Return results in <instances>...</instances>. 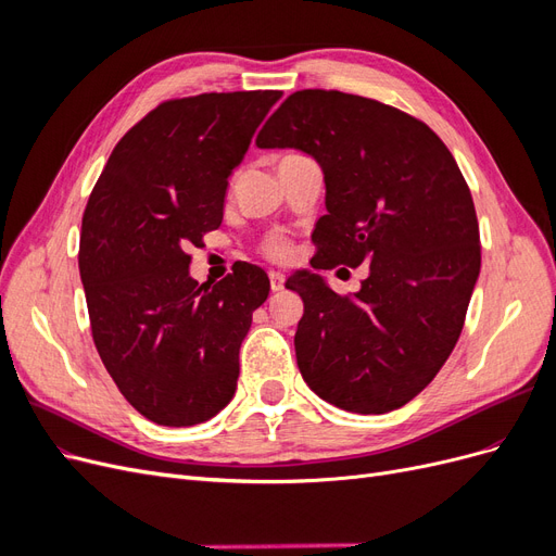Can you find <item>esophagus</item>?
<instances>
[{"mask_svg": "<svg viewBox=\"0 0 556 556\" xmlns=\"http://www.w3.org/2000/svg\"><path fill=\"white\" fill-rule=\"evenodd\" d=\"M268 280H271L274 292H280L285 288V276L280 271H268Z\"/></svg>", "mask_w": 556, "mask_h": 556, "instance_id": "34e87169", "label": "esophagus"}]
</instances>
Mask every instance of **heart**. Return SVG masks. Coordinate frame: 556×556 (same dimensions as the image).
<instances>
[{"label":"heart","instance_id":"1","mask_svg":"<svg viewBox=\"0 0 556 556\" xmlns=\"http://www.w3.org/2000/svg\"><path fill=\"white\" fill-rule=\"evenodd\" d=\"M285 243H280V241H271L268 243V252H271V255H276V257H280V255H285Z\"/></svg>","mask_w":556,"mask_h":556}]
</instances>
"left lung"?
Listing matches in <instances>:
<instances>
[{
    "mask_svg": "<svg viewBox=\"0 0 556 556\" xmlns=\"http://www.w3.org/2000/svg\"><path fill=\"white\" fill-rule=\"evenodd\" d=\"M255 143L301 150L325 174L311 266L368 264L352 296L311 268L285 282L304 299L301 376L348 413L406 406L457 345L480 276L478 217L457 162L413 115L336 90L290 94Z\"/></svg>",
    "mask_w": 556,
    "mask_h": 556,
    "instance_id": "obj_1",
    "label": "left lung"
}]
</instances>
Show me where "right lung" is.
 Listing matches in <instances>:
<instances>
[{"label": "right lung", "instance_id": "add662e5", "mask_svg": "<svg viewBox=\"0 0 556 556\" xmlns=\"http://www.w3.org/2000/svg\"><path fill=\"white\" fill-rule=\"evenodd\" d=\"M280 97L160 104L113 148L90 194L78 268L92 339L117 390L155 425H201L237 392L239 350L271 285L248 262L199 285L188 250L220 227L229 176Z\"/></svg>", "mask_w": 556, "mask_h": 556}]
</instances>
